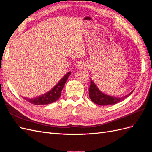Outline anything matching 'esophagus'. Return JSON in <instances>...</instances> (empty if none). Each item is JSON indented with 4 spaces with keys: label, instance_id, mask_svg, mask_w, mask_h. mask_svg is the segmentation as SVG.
<instances>
[{
    "label": "esophagus",
    "instance_id": "obj_1",
    "mask_svg": "<svg viewBox=\"0 0 152 152\" xmlns=\"http://www.w3.org/2000/svg\"><path fill=\"white\" fill-rule=\"evenodd\" d=\"M84 67L85 66H84V63H80L79 64V65H78V68H79V69H83Z\"/></svg>",
    "mask_w": 152,
    "mask_h": 152
}]
</instances>
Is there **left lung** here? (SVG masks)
<instances>
[{
	"instance_id": "left-lung-1",
	"label": "left lung",
	"mask_w": 152,
	"mask_h": 152,
	"mask_svg": "<svg viewBox=\"0 0 152 152\" xmlns=\"http://www.w3.org/2000/svg\"><path fill=\"white\" fill-rule=\"evenodd\" d=\"M133 91H131L130 93H129L127 95L123 96V97H113V96H109L102 93V92L98 89V87L96 86L94 82L91 79V85L89 88V98L93 103L99 105L104 106L115 104L121 102V101L126 99L129 96L131 95Z\"/></svg>"
}]
</instances>
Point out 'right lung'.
Returning <instances> with one entry per match:
<instances>
[{"label": "right lung", "mask_w": 152, "mask_h": 152, "mask_svg": "<svg viewBox=\"0 0 152 152\" xmlns=\"http://www.w3.org/2000/svg\"><path fill=\"white\" fill-rule=\"evenodd\" d=\"M71 75V72H68L66 75H65L62 79L59 81L58 83L56 84L52 89L48 91L44 94L41 95L37 98H24L27 102H30L36 105H41V104H48L52 103L57 101L59 97L61 96V91L64 86H65L66 82L68 79V77Z\"/></svg>", "instance_id": "add662e5"}]
</instances>
